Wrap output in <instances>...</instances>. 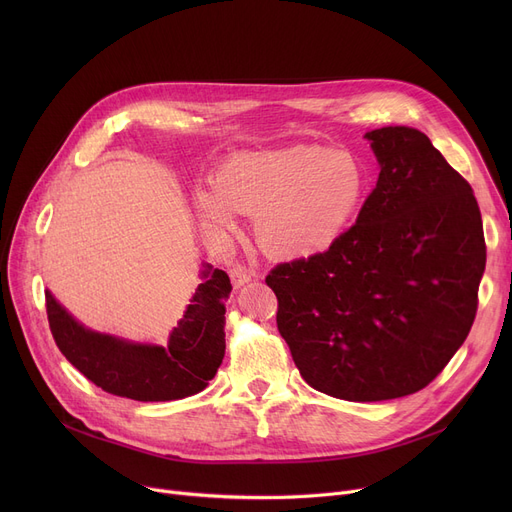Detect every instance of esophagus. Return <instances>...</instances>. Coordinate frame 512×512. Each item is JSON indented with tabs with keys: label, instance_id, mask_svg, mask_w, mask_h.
<instances>
[{
	"label": "esophagus",
	"instance_id": "1",
	"mask_svg": "<svg viewBox=\"0 0 512 512\" xmlns=\"http://www.w3.org/2000/svg\"><path fill=\"white\" fill-rule=\"evenodd\" d=\"M251 278H253V274L247 272L245 267H232V270H230V280H232L234 288L245 286L247 282H251Z\"/></svg>",
	"mask_w": 512,
	"mask_h": 512
}]
</instances>
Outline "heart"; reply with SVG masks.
Instances as JSON below:
<instances>
[{"label":"heart","instance_id":"b5f03b06","mask_svg":"<svg viewBox=\"0 0 512 512\" xmlns=\"http://www.w3.org/2000/svg\"><path fill=\"white\" fill-rule=\"evenodd\" d=\"M367 195L361 159L344 149L292 145L242 151L211 176L195 207L211 232L234 228V213H255L259 247L272 257L305 259L326 251L353 224Z\"/></svg>","mask_w":512,"mask_h":512}]
</instances>
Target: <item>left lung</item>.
<instances>
[{
  "mask_svg": "<svg viewBox=\"0 0 512 512\" xmlns=\"http://www.w3.org/2000/svg\"><path fill=\"white\" fill-rule=\"evenodd\" d=\"M378 184L328 251L280 263L265 282L303 380L375 402L419 392L465 342L477 313L486 240L471 184L425 134H365Z\"/></svg>",
  "mask_w": 512,
  "mask_h": 512,
  "instance_id": "1",
  "label": "left lung"
}]
</instances>
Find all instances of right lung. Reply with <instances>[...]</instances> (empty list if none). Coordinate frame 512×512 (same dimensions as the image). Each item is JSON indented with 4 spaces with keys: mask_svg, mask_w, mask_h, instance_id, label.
Listing matches in <instances>:
<instances>
[{
    "mask_svg": "<svg viewBox=\"0 0 512 512\" xmlns=\"http://www.w3.org/2000/svg\"><path fill=\"white\" fill-rule=\"evenodd\" d=\"M203 284L172 330L168 346L137 344L85 328L45 290L49 330L62 355L101 390L141 402L178 400L201 392L226 351L230 278L207 263Z\"/></svg>",
    "mask_w": 512,
    "mask_h": 512,
    "instance_id": "right-lung-1",
    "label": "right lung"
}]
</instances>
